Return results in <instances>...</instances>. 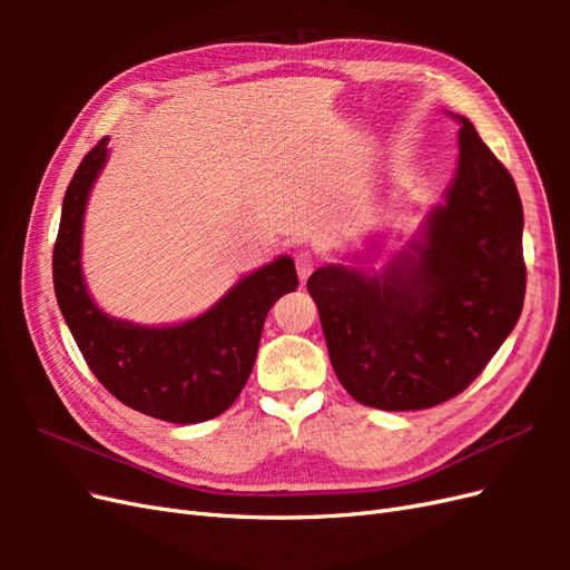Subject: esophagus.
Masks as SVG:
<instances>
[{
  "instance_id": "esophagus-1",
  "label": "esophagus",
  "mask_w": 570,
  "mask_h": 570,
  "mask_svg": "<svg viewBox=\"0 0 570 570\" xmlns=\"http://www.w3.org/2000/svg\"><path fill=\"white\" fill-rule=\"evenodd\" d=\"M295 266H297L299 278H302V281H306L308 275L314 273V268L318 266V256H316V254H312V252H299V254L295 256Z\"/></svg>"
}]
</instances>
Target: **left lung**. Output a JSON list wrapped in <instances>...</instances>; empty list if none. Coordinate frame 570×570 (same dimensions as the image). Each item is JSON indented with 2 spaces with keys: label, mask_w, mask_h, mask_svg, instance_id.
<instances>
[{
  "label": "left lung",
  "mask_w": 570,
  "mask_h": 570,
  "mask_svg": "<svg viewBox=\"0 0 570 570\" xmlns=\"http://www.w3.org/2000/svg\"><path fill=\"white\" fill-rule=\"evenodd\" d=\"M446 202L381 275L325 266L306 281L331 364L358 404L438 406L469 387L523 312V204L504 164L459 116Z\"/></svg>",
  "instance_id": "obj_1"
}]
</instances>
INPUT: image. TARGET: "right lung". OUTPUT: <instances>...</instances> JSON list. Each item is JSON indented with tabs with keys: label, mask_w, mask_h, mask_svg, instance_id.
<instances>
[{
	"label": "right lung",
	"mask_w": 570,
	"mask_h": 570,
	"mask_svg": "<svg viewBox=\"0 0 570 570\" xmlns=\"http://www.w3.org/2000/svg\"><path fill=\"white\" fill-rule=\"evenodd\" d=\"M109 137L85 154L68 183L55 243V295L82 358L118 402L168 423L220 416L254 368L271 306L299 287L289 256L239 281L209 312L168 327L109 318L90 299L80 271L82 214L107 161Z\"/></svg>",
	"instance_id": "1"
}]
</instances>
